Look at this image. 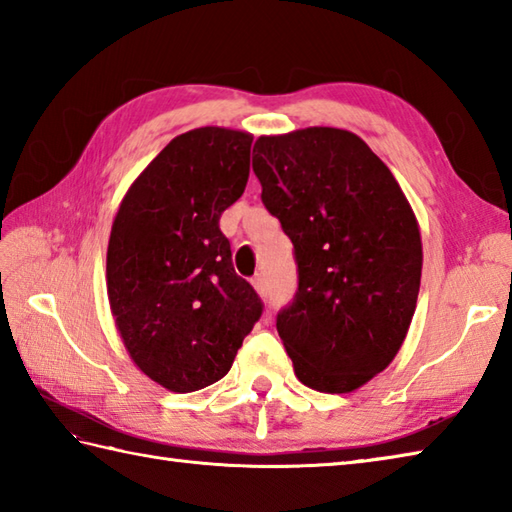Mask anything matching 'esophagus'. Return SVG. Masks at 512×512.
I'll use <instances>...</instances> for the list:
<instances>
[{"label":"esophagus","mask_w":512,"mask_h":512,"mask_svg":"<svg viewBox=\"0 0 512 512\" xmlns=\"http://www.w3.org/2000/svg\"><path fill=\"white\" fill-rule=\"evenodd\" d=\"M250 281H253V286H255V290L259 292V295H262V292L266 290V281H264V275L262 273H257L253 279H250Z\"/></svg>","instance_id":"obj_1"}]
</instances>
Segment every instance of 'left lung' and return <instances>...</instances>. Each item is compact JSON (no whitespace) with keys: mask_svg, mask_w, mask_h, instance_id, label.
<instances>
[{"mask_svg":"<svg viewBox=\"0 0 512 512\" xmlns=\"http://www.w3.org/2000/svg\"><path fill=\"white\" fill-rule=\"evenodd\" d=\"M253 154L299 273L277 332L303 385L347 394L383 372L407 336L422 273L416 215L385 162L345 129L259 136Z\"/></svg>","mask_w":512,"mask_h":512,"instance_id":"obj_1","label":"left lung"}]
</instances>
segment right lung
Listing matches in <instances>:
<instances>
[{"instance_id": "add662e5", "label": "right lung", "mask_w": 512, "mask_h": 512, "mask_svg": "<svg viewBox=\"0 0 512 512\" xmlns=\"http://www.w3.org/2000/svg\"><path fill=\"white\" fill-rule=\"evenodd\" d=\"M253 136L180 134L134 180L107 246V297L132 361L178 394L231 369L264 312L231 262L222 213L244 193Z\"/></svg>"}]
</instances>
